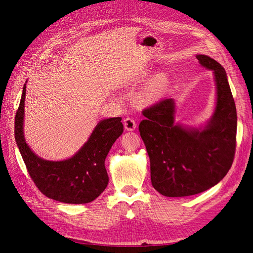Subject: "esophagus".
Here are the masks:
<instances>
[{"label": "esophagus", "instance_id": "1", "mask_svg": "<svg viewBox=\"0 0 253 253\" xmlns=\"http://www.w3.org/2000/svg\"><path fill=\"white\" fill-rule=\"evenodd\" d=\"M124 124H125L126 129H127V131H134V129L136 128V126H137L135 119L132 117H126L124 120Z\"/></svg>", "mask_w": 253, "mask_h": 253}]
</instances>
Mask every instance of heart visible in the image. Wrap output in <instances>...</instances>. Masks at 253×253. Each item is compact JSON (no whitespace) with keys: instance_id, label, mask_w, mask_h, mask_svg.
<instances>
[{"instance_id":"heart-1","label":"heart","mask_w":253,"mask_h":253,"mask_svg":"<svg viewBox=\"0 0 253 253\" xmlns=\"http://www.w3.org/2000/svg\"><path fill=\"white\" fill-rule=\"evenodd\" d=\"M163 83H164V78L162 77V76L153 81L152 84H151V87H150L152 93H156V91H158L160 89V87H162Z\"/></svg>"}]
</instances>
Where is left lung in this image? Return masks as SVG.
<instances>
[{"instance_id": "1", "label": "left lung", "mask_w": 253, "mask_h": 253, "mask_svg": "<svg viewBox=\"0 0 253 253\" xmlns=\"http://www.w3.org/2000/svg\"><path fill=\"white\" fill-rule=\"evenodd\" d=\"M216 82L217 103L205 128L174 122L173 99L144 109L140 136L150 157L152 186L168 197L195 195L223 179L232 166L236 148V109L227 74L215 60L197 55Z\"/></svg>"}]
</instances>
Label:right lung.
Here are the masks:
<instances>
[{"mask_svg": "<svg viewBox=\"0 0 253 253\" xmlns=\"http://www.w3.org/2000/svg\"><path fill=\"white\" fill-rule=\"evenodd\" d=\"M26 84L14 117V138L27 172L45 196L65 204L93 202L109 182L104 162L113 143L124 133L121 117L101 120L79 152L63 162H48L29 149L23 135Z\"/></svg>", "mask_w": 253, "mask_h": 253, "instance_id": "obj_1", "label": "right lung"}]
</instances>
